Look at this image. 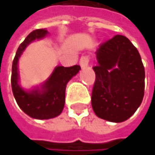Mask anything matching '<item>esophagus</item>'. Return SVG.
<instances>
[{
	"label": "esophagus",
	"instance_id": "esophagus-1",
	"mask_svg": "<svg viewBox=\"0 0 155 155\" xmlns=\"http://www.w3.org/2000/svg\"><path fill=\"white\" fill-rule=\"evenodd\" d=\"M90 62V57L88 55H82L80 59V65L81 66V68L87 67Z\"/></svg>",
	"mask_w": 155,
	"mask_h": 155
}]
</instances>
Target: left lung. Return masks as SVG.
<instances>
[{"label":"left lung","mask_w":155,"mask_h":155,"mask_svg":"<svg viewBox=\"0 0 155 155\" xmlns=\"http://www.w3.org/2000/svg\"><path fill=\"white\" fill-rule=\"evenodd\" d=\"M98 64L91 93L95 114L110 122H123L138 108L144 94V67L130 40L117 35L96 51Z\"/></svg>","instance_id":"1"}]
</instances>
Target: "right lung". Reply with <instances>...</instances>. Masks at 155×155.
Instances as JSON below:
<instances>
[{
    "mask_svg": "<svg viewBox=\"0 0 155 155\" xmlns=\"http://www.w3.org/2000/svg\"><path fill=\"white\" fill-rule=\"evenodd\" d=\"M47 35V30L43 28L32 31L18 48L12 69V89L16 101L27 115L37 119H49L61 114L64 107L66 84L81 70L79 65L56 66L40 88L27 91L19 86L18 58L28 44L36 39H41Z\"/></svg>",
    "mask_w": 155,
    "mask_h": 155,
    "instance_id": "obj_1",
    "label": "right lung"
}]
</instances>
